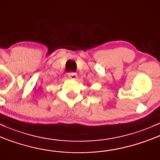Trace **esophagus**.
Instances as JSON below:
<instances>
[{"mask_svg":"<svg viewBox=\"0 0 160 160\" xmlns=\"http://www.w3.org/2000/svg\"><path fill=\"white\" fill-rule=\"evenodd\" d=\"M68 76L70 78H72V79H75L77 78V74L75 72H71L68 73Z\"/></svg>","mask_w":160,"mask_h":160,"instance_id":"obj_1","label":"esophagus"}]
</instances>
